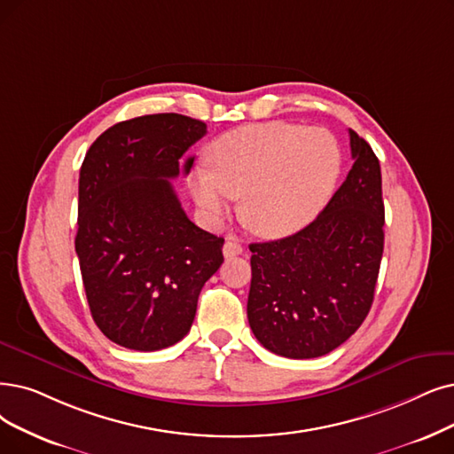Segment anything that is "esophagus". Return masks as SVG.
Listing matches in <instances>:
<instances>
[{"label": "esophagus", "instance_id": "esophagus-1", "mask_svg": "<svg viewBox=\"0 0 454 454\" xmlns=\"http://www.w3.org/2000/svg\"><path fill=\"white\" fill-rule=\"evenodd\" d=\"M242 251H244V247H242V244L239 240H234V239H227L225 240V244H223V255L227 259L242 255Z\"/></svg>", "mask_w": 454, "mask_h": 454}]
</instances>
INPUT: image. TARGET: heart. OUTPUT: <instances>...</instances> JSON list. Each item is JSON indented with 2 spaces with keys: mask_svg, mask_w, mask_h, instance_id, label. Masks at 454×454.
Wrapping results in <instances>:
<instances>
[{
  "mask_svg": "<svg viewBox=\"0 0 454 454\" xmlns=\"http://www.w3.org/2000/svg\"><path fill=\"white\" fill-rule=\"evenodd\" d=\"M207 168L188 188L210 222H222L240 197L242 222L264 239L290 237L309 225L335 190L339 143L324 129L268 121L239 126L207 147Z\"/></svg>",
  "mask_w": 454,
  "mask_h": 454,
  "instance_id": "1",
  "label": "heart"
}]
</instances>
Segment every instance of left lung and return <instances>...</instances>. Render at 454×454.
<instances>
[{"instance_id": "8db88e82", "label": "left lung", "mask_w": 454, "mask_h": 454, "mask_svg": "<svg viewBox=\"0 0 454 454\" xmlns=\"http://www.w3.org/2000/svg\"><path fill=\"white\" fill-rule=\"evenodd\" d=\"M354 166L305 229L249 244L247 320L264 348L290 359L330 354L371 311L384 253L382 171L354 130Z\"/></svg>"}]
</instances>
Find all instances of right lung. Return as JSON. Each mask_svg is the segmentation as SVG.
<instances>
[{
    "label": "right lung",
    "mask_w": 454,
    "mask_h": 454,
    "mask_svg": "<svg viewBox=\"0 0 454 454\" xmlns=\"http://www.w3.org/2000/svg\"><path fill=\"white\" fill-rule=\"evenodd\" d=\"M207 124L178 114L107 129L80 169L76 253L90 315L121 347L154 352L183 339L205 283L223 262V239L199 229L169 178ZM185 164L183 165L182 161Z\"/></svg>",
    "instance_id": "obj_1"
}]
</instances>
